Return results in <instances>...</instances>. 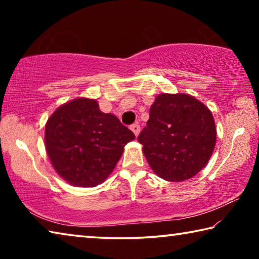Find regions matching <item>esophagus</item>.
I'll use <instances>...</instances> for the list:
<instances>
[{
  "mask_svg": "<svg viewBox=\"0 0 259 259\" xmlns=\"http://www.w3.org/2000/svg\"><path fill=\"white\" fill-rule=\"evenodd\" d=\"M130 129H131V131H133V133L135 134L136 137H137V136H138L139 133H140V125H139L138 123H135V124H133V125L130 126Z\"/></svg>",
  "mask_w": 259,
  "mask_h": 259,
  "instance_id": "obj_1",
  "label": "esophagus"
}]
</instances>
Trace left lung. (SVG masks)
I'll list each match as a JSON object with an SVG mask.
<instances>
[{
	"label": "left lung",
	"mask_w": 259,
	"mask_h": 259,
	"mask_svg": "<svg viewBox=\"0 0 259 259\" xmlns=\"http://www.w3.org/2000/svg\"><path fill=\"white\" fill-rule=\"evenodd\" d=\"M148 164L168 182H183L200 172L216 145L211 112L185 94H161L138 136Z\"/></svg>",
	"instance_id": "8db88e82"
}]
</instances>
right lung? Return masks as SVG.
<instances>
[{
    "instance_id": "right-lung-1",
    "label": "right lung",
    "mask_w": 259,
    "mask_h": 259,
    "mask_svg": "<svg viewBox=\"0 0 259 259\" xmlns=\"http://www.w3.org/2000/svg\"><path fill=\"white\" fill-rule=\"evenodd\" d=\"M135 139L115 115L103 113L95 99L61 105L46 124V150L55 170L68 184L94 187L106 179Z\"/></svg>"
}]
</instances>
